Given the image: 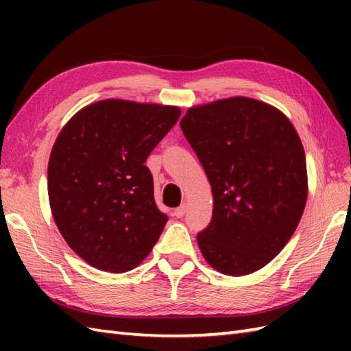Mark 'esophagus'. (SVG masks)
Wrapping results in <instances>:
<instances>
[{
	"instance_id": "esophagus-1",
	"label": "esophagus",
	"mask_w": 351,
	"mask_h": 351,
	"mask_svg": "<svg viewBox=\"0 0 351 351\" xmlns=\"http://www.w3.org/2000/svg\"><path fill=\"white\" fill-rule=\"evenodd\" d=\"M185 213H187V205L182 204L181 206H178V208H176V210H175V213H173V214L176 215L178 219H181V217H184Z\"/></svg>"
}]
</instances>
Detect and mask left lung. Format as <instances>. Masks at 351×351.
<instances>
[{"instance_id": "1", "label": "left lung", "mask_w": 351, "mask_h": 351, "mask_svg": "<svg viewBox=\"0 0 351 351\" xmlns=\"http://www.w3.org/2000/svg\"><path fill=\"white\" fill-rule=\"evenodd\" d=\"M181 130L211 184L213 219L197 235L215 270L244 276L293 237L308 197L306 158L293 123L250 98L195 107Z\"/></svg>"}]
</instances>
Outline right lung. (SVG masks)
Returning a JSON list of instances; mask_svg holds the SVG:
<instances>
[{"mask_svg": "<svg viewBox=\"0 0 351 351\" xmlns=\"http://www.w3.org/2000/svg\"><path fill=\"white\" fill-rule=\"evenodd\" d=\"M176 107L107 99L66 123L48 164L52 215L87 264L123 273L138 265L169 220L154 199L149 154L173 128Z\"/></svg>", "mask_w": 351, "mask_h": 351, "instance_id": "right-lung-1", "label": "right lung"}]
</instances>
